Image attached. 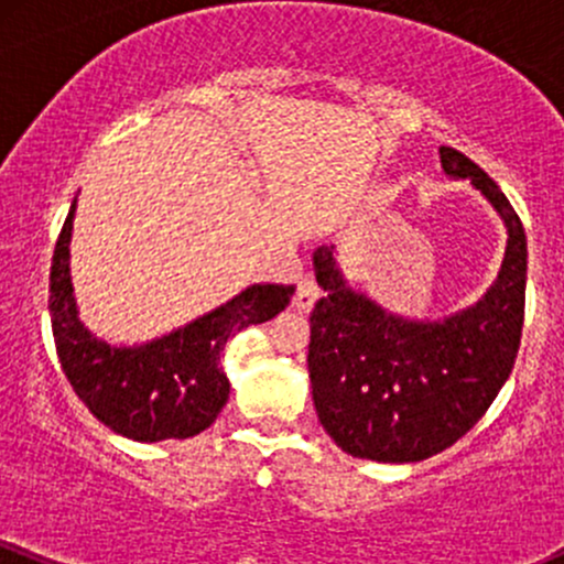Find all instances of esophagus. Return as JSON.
Returning a JSON list of instances; mask_svg holds the SVG:
<instances>
[{"label": "esophagus", "mask_w": 564, "mask_h": 564, "mask_svg": "<svg viewBox=\"0 0 564 564\" xmlns=\"http://www.w3.org/2000/svg\"><path fill=\"white\" fill-rule=\"evenodd\" d=\"M318 296H321L318 281L311 275L300 278V283H296V294H294V307L296 311H313V305L318 302Z\"/></svg>", "instance_id": "34e87169"}]
</instances>
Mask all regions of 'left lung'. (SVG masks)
Listing matches in <instances>:
<instances>
[{"instance_id":"left-lung-1","label":"left lung","mask_w":564,"mask_h":564,"mask_svg":"<svg viewBox=\"0 0 564 564\" xmlns=\"http://www.w3.org/2000/svg\"><path fill=\"white\" fill-rule=\"evenodd\" d=\"M442 169L471 184L503 219L498 281L444 321H410L352 292L332 251L313 253L326 296L311 313L307 369L321 425L343 453L377 463H417L474 429L509 380L524 324L528 238L509 197L474 160L438 147Z\"/></svg>"}]
</instances>
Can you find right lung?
Masks as SVG:
<instances>
[{
	"mask_svg": "<svg viewBox=\"0 0 564 564\" xmlns=\"http://www.w3.org/2000/svg\"><path fill=\"white\" fill-rule=\"evenodd\" d=\"M72 203L51 268V321L61 369L74 393L107 429L133 442L189 438L206 431L230 399L221 369L227 339L264 324L292 300L294 286L253 283L216 311L135 348H117L85 329L69 275Z\"/></svg>",
	"mask_w": 564,
	"mask_h": 564,
	"instance_id": "add662e5",
	"label": "right lung"
}]
</instances>
